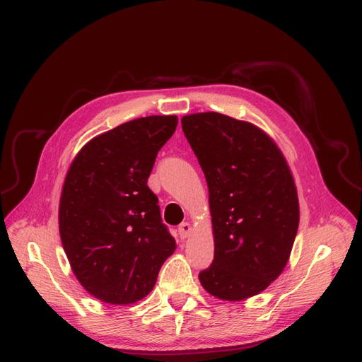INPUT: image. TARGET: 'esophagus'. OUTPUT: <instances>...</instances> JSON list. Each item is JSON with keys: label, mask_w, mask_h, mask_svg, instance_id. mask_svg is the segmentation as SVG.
Here are the masks:
<instances>
[{"label": "esophagus", "mask_w": 362, "mask_h": 362, "mask_svg": "<svg viewBox=\"0 0 362 362\" xmlns=\"http://www.w3.org/2000/svg\"><path fill=\"white\" fill-rule=\"evenodd\" d=\"M191 233H192V226L189 223H182L179 226V235H180L182 239L189 238V236H191Z\"/></svg>", "instance_id": "1"}]
</instances>
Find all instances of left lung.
Masks as SVG:
<instances>
[{"label":"left lung","instance_id":"left-lung-1","mask_svg":"<svg viewBox=\"0 0 362 362\" xmlns=\"http://www.w3.org/2000/svg\"><path fill=\"white\" fill-rule=\"evenodd\" d=\"M208 185L214 261L199 273L221 300L261 293L289 261L299 199L289 164L258 126L208 111L182 117Z\"/></svg>","mask_w":362,"mask_h":362}]
</instances>
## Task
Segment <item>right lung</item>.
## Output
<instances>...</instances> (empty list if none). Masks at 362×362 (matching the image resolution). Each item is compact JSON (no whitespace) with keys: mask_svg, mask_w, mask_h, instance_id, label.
<instances>
[{"mask_svg":"<svg viewBox=\"0 0 362 362\" xmlns=\"http://www.w3.org/2000/svg\"><path fill=\"white\" fill-rule=\"evenodd\" d=\"M176 116L130 120L92 138L62 189L59 230L70 267L93 298L129 305L145 298L176 240L146 180Z\"/></svg>","mask_w":362,"mask_h":362,"instance_id":"add662e5","label":"right lung"}]
</instances>
